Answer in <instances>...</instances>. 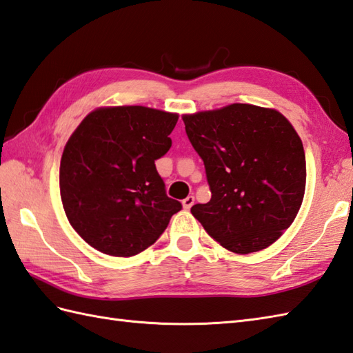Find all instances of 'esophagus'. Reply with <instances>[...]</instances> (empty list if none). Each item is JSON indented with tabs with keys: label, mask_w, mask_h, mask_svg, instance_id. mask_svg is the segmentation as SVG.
Listing matches in <instances>:
<instances>
[{
	"label": "esophagus",
	"mask_w": 353,
	"mask_h": 353,
	"mask_svg": "<svg viewBox=\"0 0 353 353\" xmlns=\"http://www.w3.org/2000/svg\"><path fill=\"white\" fill-rule=\"evenodd\" d=\"M193 203H194V196H187L185 199H183V207H184L185 210L192 208Z\"/></svg>",
	"instance_id": "obj_1"
}]
</instances>
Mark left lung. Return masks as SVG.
<instances>
[{
  "label": "left lung",
  "instance_id": "1",
  "mask_svg": "<svg viewBox=\"0 0 353 353\" xmlns=\"http://www.w3.org/2000/svg\"><path fill=\"white\" fill-rule=\"evenodd\" d=\"M211 199L192 207L210 237L236 254L275 243L299 211L307 163L293 125L273 108L231 104L184 114Z\"/></svg>",
  "mask_w": 353,
  "mask_h": 353
}]
</instances>
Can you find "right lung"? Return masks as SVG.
<instances>
[{"mask_svg": "<svg viewBox=\"0 0 353 353\" xmlns=\"http://www.w3.org/2000/svg\"><path fill=\"white\" fill-rule=\"evenodd\" d=\"M176 121L178 114L150 107H101L69 137L60 161L61 202L72 228L99 252H142L183 208L155 168L170 150Z\"/></svg>", "mask_w": 353, "mask_h": 353, "instance_id": "add662e5", "label": "right lung"}]
</instances>
